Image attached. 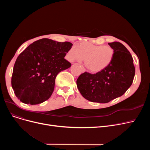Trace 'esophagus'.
<instances>
[{
    "mask_svg": "<svg viewBox=\"0 0 150 150\" xmlns=\"http://www.w3.org/2000/svg\"><path fill=\"white\" fill-rule=\"evenodd\" d=\"M80 68H81V69L82 72H85L86 70H85V69H84L82 66H80Z\"/></svg>",
    "mask_w": 150,
    "mask_h": 150,
    "instance_id": "34e87169",
    "label": "esophagus"
}]
</instances>
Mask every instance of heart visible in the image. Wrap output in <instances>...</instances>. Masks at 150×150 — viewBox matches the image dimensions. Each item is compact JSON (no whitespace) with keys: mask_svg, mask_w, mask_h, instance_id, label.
Instances as JSON below:
<instances>
[{"mask_svg":"<svg viewBox=\"0 0 150 150\" xmlns=\"http://www.w3.org/2000/svg\"><path fill=\"white\" fill-rule=\"evenodd\" d=\"M115 53L114 49L110 45H98L84 42L71 47L66 57L70 62L81 61L84 58L88 69L92 72H98L111 64Z\"/></svg>","mask_w":150,"mask_h":150,"instance_id":"obj_1","label":"heart"}]
</instances>
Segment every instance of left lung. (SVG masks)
Instances as JSON below:
<instances>
[{
    "instance_id": "left-lung-1",
    "label": "left lung",
    "mask_w": 150,
    "mask_h": 150,
    "mask_svg": "<svg viewBox=\"0 0 150 150\" xmlns=\"http://www.w3.org/2000/svg\"><path fill=\"white\" fill-rule=\"evenodd\" d=\"M108 44L115 52L111 64L96 74L85 72L76 80L82 96L95 103H108L123 96L131 86L135 75L133 59L128 50L119 42Z\"/></svg>"
}]
</instances>
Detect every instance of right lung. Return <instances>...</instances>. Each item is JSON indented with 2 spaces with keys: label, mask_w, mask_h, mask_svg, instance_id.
<instances>
[{
  "label": "right lung",
  "mask_w": 150,
  "mask_h": 150,
  "mask_svg": "<svg viewBox=\"0 0 150 150\" xmlns=\"http://www.w3.org/2000/svg\"><path fill=\"white\" fill-rule=\"evenodd\" d=\"M72 46L69 42L43 38L19 55L14 65L11 86L21 101L38 105L51 97L57 75L71 66L64 57Z\"/></svg>",
  "instance_id": "obj_1"
}]
</instances>
